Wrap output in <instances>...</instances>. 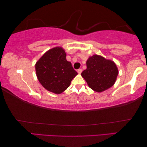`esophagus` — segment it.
Returning <instances> with one entry per match:
<instances>
[{"label":"esophagus","mask_w":147,"mask_h":147,"mask_svg":"<svg viewBox=\"0 0 147 147\" xmlns=\"http://www.w3.org/2000/svg\"><path fill=\"white\" fill-rule=\"evenodd\" d=\"M81 72H82V69H78V74H81Z\"/></svg>","instance_id":"esophagus-1"}]
</instances>
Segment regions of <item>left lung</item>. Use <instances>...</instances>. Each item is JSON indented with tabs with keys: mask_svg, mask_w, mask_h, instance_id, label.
<instances>
[{
	"mask_svg": "<svg viewBox=\"0 0 147 147\" xmlns=\"http://www.w3.org/2000/svg\"><path fill=\"white\" fill-rule=\"evenodd\" d=\"M118 74L119 71L113 61L94 55L88 58L86 69L81 76L91 89L101 92L114 85Z\"/></svg>",
	"mask_w": 147,
	"mask_h": 147,
	"instance_id": "obj_1",
	"label": "left lung"
}]
</instances>
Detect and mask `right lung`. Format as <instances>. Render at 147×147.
<instances>
[{
	"label": "right lung",
	"mask_w": 147,
	"mask_h": 147,
	"mask_svg": "<svg viewBox=\"0 0 147 147\" xmlns=\"http://www.w3.org/2000/svg\"><path fill=\"white\" fill-rule=\"evenodd\" d=\"M66 54L61 47L49 49L35 65L39 82L48 91L61 94L69 87L71 81L78 75Z\"/></svg>",
	"instance_id": "1"
}]
</instances>
